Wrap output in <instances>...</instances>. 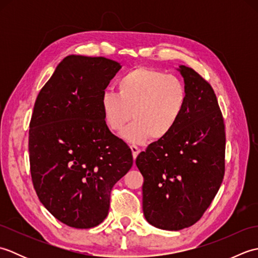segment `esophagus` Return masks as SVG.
I'll list each match as a JSON object with an SVG mask.
<instances>
[{"instance_id":"34e87169","label":"esophagus","mask_w":258,"mask_h":258,"mask_svg":"<svg viewBox=\"0 0 258 258\" xmlns=\"http://www.w3.org/2000/svg\"><path fill=\"white\" fill-rule=\"evenodd\" d=\"M131 151H132V154H133V158L135 160L136 157H138L139 153H140V149L136 145H131Z\"/></svg>"}]
</instances>
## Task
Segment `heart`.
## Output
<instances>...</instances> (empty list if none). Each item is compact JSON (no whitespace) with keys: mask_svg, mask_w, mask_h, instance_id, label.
<instances>
[{"mask_svg":"<svg viewBox=\"0 0 258 258\" xmlns=\"http://www.w3.org/2000/svg\"><path fill=\"white\" fill-rule=\"evenodd\" d=\"M117 91L106 90L101 96L104 122L113 132L133 144L151 138H167L176 128L187 105V89L174 75L149 67H136L120 76Z\"/></svg>","mask_w":258,"mask_h":258,"instance_id":"heart-1","label":"heart"}]
</instances>
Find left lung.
Instances as JSON below:
<instances>
[{
  "instance_id": "obj_1",
  "label": "left lung",
  "mask_w": 258,
  "mask_h": 258,
  "mask_svg": "<svg viewBox=\"0 0 258 258\" xmlns=\"http://www.w3.org/2000/svg\"><path fill=\"white\" fill-rule=\"evenodd\" d=\"M187 105L167 138L136 157L144 177L143 213L153 226L179 231L200 221L225 173V125L213 87L180 65Z\"/></svg>"
}]
</instances>
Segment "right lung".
Instances as JSON below:
<instances>
[{"instance_id":"add662e5","label":"right lung","mask_w":258,"mask_h":258,"mask_svg":"<svg viewBox=\"0 0 258 258\" xmlns=\"http://www.w3.org/2000/svg\"><path fill=\"white\" fill-rule=\"evenodd\" d=\"M119 63L69 55L42 87L30 122V168L46 210L74 228L108 214L111 190L133 165L132 151L104 122L101 96Z\"/></svg>"}]
</instances>
